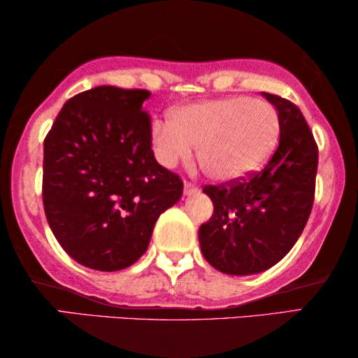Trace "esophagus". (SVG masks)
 <instances>
[{
  "instance_id": "34e87169",
  "label": "esophagus",
  "mask_w": 358,
  "mask_h": 358,
  "mask_svg": "<svg viewBox=\"0 0 358 358\" xmlns=\"http://www.w3.org/2000/svg\"><path fill=\"white\" fill-rule=\"evenodd\" d=\"M184 190H185V194H192L197 190V187H195V184L190 182V180H184Z\"/></svg>"
}]
</instances>
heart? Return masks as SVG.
Returning a JSON list of instances; mask_svg holds the SVG:
<instances>
[{"label": "heart", "instance_id": "b5f03b06", "mask_svg": "<svg viewBox=\"0 0 358 358\" xmlns=\"http://www.w3.org/2000/svg\"><path fill=\"white\" fill-rule=\"evenodd\" d=\"M153 150L163 166L173 168L197 146L200 168L208 178L234 180L262 168L275 148L278 115L262 99L228 97L178 107L169 122L153 127Z\"/></svg>", "mask_w": 358, "mask_h": 358}]
</instances>
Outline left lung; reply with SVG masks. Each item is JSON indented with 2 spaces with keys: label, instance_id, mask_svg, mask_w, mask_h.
Listing matches in <instances>:
<instances>
[{
  "label": "left lung",
  "instance_id": "8db88e82",
  "mask_svg": "<svg viewBox=\"0 0 358 358\" xmlns=\"http://www.w3.org/2000/svg\"><path fill=\"white\" fill-rule=\"evenodd\" d=\"M275 106L280 141L261 171L205 185L213 215L199 229L203 257L231 275L267 271L300 238L315 202L317 145L298 106L262 92Z\"/></svg>",
  "mask_w": 358,
  "mask_h": 358
}]
</instances>
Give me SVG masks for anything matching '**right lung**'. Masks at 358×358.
<instances>
[{
	"label": "right lung",
	"mask_w": 358,
	"mask_h": 358,
	"mask_svg": "<svg viewBox=\"0 0 358 358\" xmlns=\"http://www.w3.org/2000/svg\"><path fill=\"white\" fill-rule=\"evenodd\" d=\"M146 90L97 86L65 102L43 140L42 200L57 241L81 266L114 272L148 249L184 182L155 159Z\"/></svg>",
	"instance_id": "add662e5"
}]
</instances>
